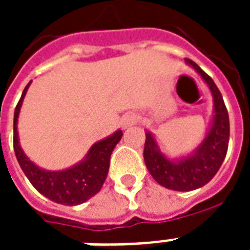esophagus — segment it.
<instances>
[{"label":"esophagus","instance_id":"esophagus-1","mask_svg":"<svg viewBox=\"0 0 250 250\" xmlns=\"http://www.w3.org/2000/svg\"><path fill=\"white\" fill-rule=\"evenodd\" d=\"M139 121V117H137L135 113H127L125 114L121 119V125L123 128H127L129 125H133L136 122Z\"/></svg>","mask_w":250,"mask_h":250}]
</instances>
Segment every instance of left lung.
Listing matches in <instances>:
<instances>
[{
	"label": "left lung",
	"mask_w": 250,
	"mask_h": 250,
	"mask_svg": "<svg viewBox=\"0 0 250 250\" xmlns=\"http://www.w3.org/2000/svg\"><path fill=\"white\" fill-rule=\"evenodd\" d=\"M186 62L208 84L213 96V118L205 137L189 154L171 158L161 150L154 135L146 129L144 146L145 165L154 180L165 188L180 192L201 188L214 178L225 161L229 140V113L218 86L193 61Z\"/></svg>",
	"instance_id": "8db88e82"
}]
</instances>
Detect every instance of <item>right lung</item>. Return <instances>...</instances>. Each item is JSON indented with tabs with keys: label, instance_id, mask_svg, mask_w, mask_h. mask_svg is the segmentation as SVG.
I'll return each mask as SVG.
<instances>
[{
	"label": "right lung",
	"instance_id": "add662e5",
	"mask_svg": "<svg viewBox=\"0 0 250 250\" xmlns=\"http://www.w3.org/2000/svg\"><path fill=\"white\" fill-rule=\"evenodd\" d=\"M32 82H29L21 93L14 113V152L19 166L35 188L49 200L66 206L80 205L98 193L105 182L110 166V156L122 139L121 129L113 135L94 143L83 160L64 170H45L29 160L19 143L18 118L23 100Z\"/></svg>",
	"mask_w": 250,
	"mask_h": 250
}]
</instances>
